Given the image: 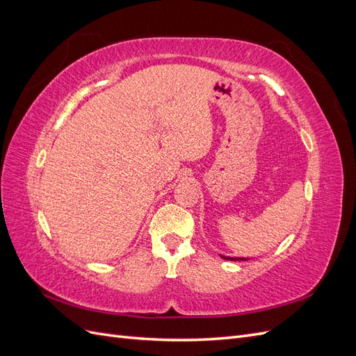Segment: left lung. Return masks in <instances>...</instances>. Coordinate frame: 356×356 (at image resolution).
Returning <instances> with one entry per match:
<instances>
[{"mask_svg": "<svg viewBox=\"0 0 356 356\" xmlns=\"http://www.w3.org/2000/svg\"><path fill=\"white\" fill-rule=\"evenodd\" d=\"M220 257L224 258V260H230V261H246V260H250V258H243V257H225V255H221V254H220Z\"/></svg>", "mask_w": 356, "mask_h": 356, "instance_id": "1", "label": "left lung"}]
</instances>
